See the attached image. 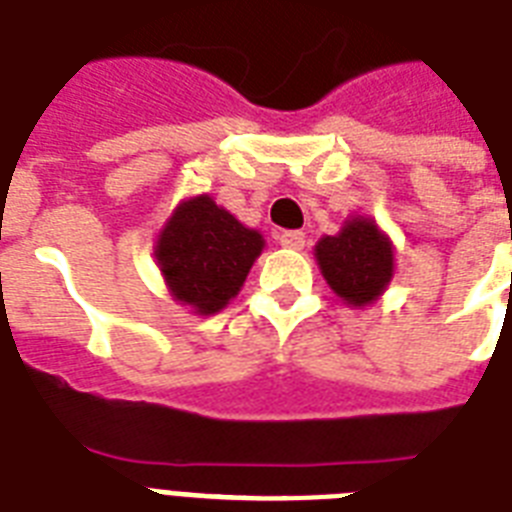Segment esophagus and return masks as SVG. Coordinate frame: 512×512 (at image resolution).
Masks as SVG:
<instances>
[{"label": "esophagus", "instance_id": "esophagus-1", "mask_svg": "<svg viewBox=\"0 0 512 512\" xmlns=\"http://www.w3.org/2000/svg\"><path fill=\"white\" fill-rule=\"evenodd\" d=\"M279 244L284 249H303L305 247V233L303 231H284L279 236Z\"/></svg>", "mask_w": 512, "mask_h": 512}]
</instances>
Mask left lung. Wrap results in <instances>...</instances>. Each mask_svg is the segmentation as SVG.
<instances>
[{"label":"left lung","mask_w":512,"mask_h":512,"mask_svg":"<svg viewBox=\"0 0 512 512\" xmlns=\"http://www.w3.org/2000/svg\"><path fill=\"white\" fill-rule=\"evenodd\" d=\"M313 255L329 289L350 308L377 303L396 268L390 236L364 215H350L340 233L319 239Z\"/></svg>","instance_id":"8db88e82"}]
</instances>
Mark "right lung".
I'll use <instances>...</instances> for the list:
<instances>
[{
    "label": "right lung",
    "mask_w": 512,
    "mask_h": 512,
    "mask_svg": "<svg viewBox=\"0 0 512 512\" xmlns=\"http://www.w3.org/2000/svg\"><path fill=\"white\" fill-rule=\"evenodd\" d=\"M265 247L209 193L183 199L156 236L154 257L175 303L196 316H215L239 295Z\"/></svg>",
    "instance_id": "1"
}]
</instances>
